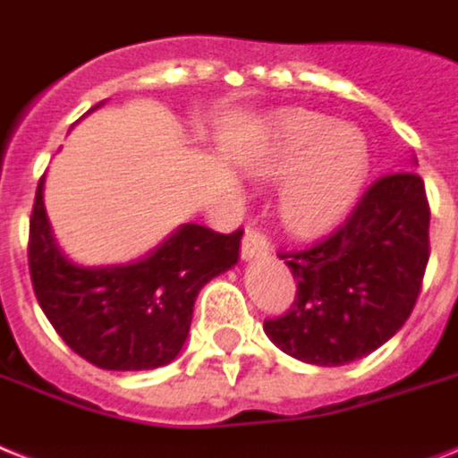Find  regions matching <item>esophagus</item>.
Masks as SVG:
<instances>
[{
	"instance_id": "esophagus-1",
	"label": "esophagus",
	"mask_w": 458,
	"mask_h": 458,
	"mask_svg": "<svg viewBox=\"0 0 458 458\" xmlns=\"http://www.w3.org/2000/svg\"><path fill=\"white\" fill-rule=\"evenodd\" d=\"M270 251V242L263 235L261 230L249 228L244 240H242V259L244 261H251V259H263Z\"/></svg>"
}]
</instances>
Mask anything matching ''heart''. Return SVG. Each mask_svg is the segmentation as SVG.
I'll list each match as a JSON object with an SVG mask.
<instances>
[{"instance_id":"b5f03b06","label":"heart","mask_w":458,"mask_h":458,"mask_svg":"<svg viewBox=\"0 0 458 458\" xmlns=\"http://www.w3.org/2000/svg\"><path fill=\"white\" fill-rule=\"evenodd\" d=\"M254 174L284 181L282 221L299 235L332 228L355 202L369 171V145L352 124H334L310 110H289L275 120Z\"/></svg>"}]
</instances>
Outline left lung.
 Returning a JSON list of instances; mask_svg holds the SVG:
<instances>
[{"label":"left lung","instance_id":"left-lung-1","mask_svg":"<svg viewBox=\"0 0 458 458\" xmlns=\"http://www.w3.org/2000/svg\"><path fill=\"white\" fill-rule=\"evenodd\" d=\"M428 225V197L416 171L374 181L332 235L280 251L296 280V301L282 318L263 322L267 338L319 367L381 348L414 310L430 256Z\"/></svg>","mask_w":458,"mask_h":458}]
</instances>
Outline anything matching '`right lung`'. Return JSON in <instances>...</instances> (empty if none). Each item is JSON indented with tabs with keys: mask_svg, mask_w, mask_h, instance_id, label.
Returning <instances> with one entry per match:
<instances>
[{
	"mask_svg": "<svg viewBox=\"0 0 458 458\" xmlns=\"http://www.w3.org/2000/svg\"><path fill=\"white\" fill-rule=\"evenodd\" d=\"M240 240L242 230L221 235L185 223L139 261L77 266L54 237L42 176L30 218V277L47 319L80 358L110 371L157 369L176 360L197 293L235 266Z\"/></svg>",
	"mask_w": 458,
	"mask_h": 458,
	"instance_id": "obj_1",
	"label": "right lung"
}]
</instances>
